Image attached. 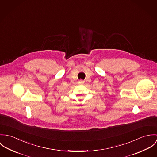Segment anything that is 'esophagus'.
<instances>
[{
    "instance_id": "obj_1",
    "label": "esophagus",
    "mask_w": 157,
    "mask_h": 157,
    "mask_svg": "<svg viewBox=\"0 0 157 157\" xmlns=\"http://www.w3.org/2000/svg\"><path fill=\"white\" fill-rule=\"evenodd\" d=\"M84 83V82L83 81H79V84H83Z\"/></svg>"
}]
</instances>
